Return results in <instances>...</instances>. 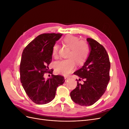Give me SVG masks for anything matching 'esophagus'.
<instances>
[{
	"mask_svg": "<svg viewBox=\"0 0 129 129\" xmlns=\"http://www.w3.org/2000/svg\"><path fill=\"white\" fill-rule=\"evenodd\" d=\"M69 79V77H67V76H64V79H65V80L66 81H67L68 79Z\"/></svg>",
	"mask_w": 129,
	"mask_h": 129,
	"instance_id": "1",
	"label": "esophagus"
}]
</instances>
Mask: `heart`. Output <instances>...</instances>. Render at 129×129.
I'll list each match as a JSON object with an SVG mask.
<instances>
[{"label":"heart","mask_w":129,"mask_h":129,"mask_svg":"<svg viewBox=\"0 0 129 129\" xmlns=\"http://www.w3.org/2000/svg\"><path fill=\"white\" fill-rule=\"evenodd\" d=\"M79 40V38L72 35H68L63 39L64 44L71 48L68 57L72 58L55 62L54 64V68L57 73L67 75L75 67V62L74 59L79 64H83L87 59L90 53L89 46L86 42ZM58 48L57 44H55L53 46L52 53L54 57L57 56Z\"/></svg>","instance_id":"obj_1"}]
</instances>
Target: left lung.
<instances>
[{"label": "left lung", "mask_w": 129, "mask_h": 129, "mask_svg": "<svg viewBox=\"0 0 129 129\" xmlns=\"http://www.w3.org/2000/svg\"><path fill=\"white\" fill-rule=\"evenodd\" d=\"M91 50L82 67L74 72L79 76L76 88L71 92V97L75 103L82 106L94 104L104 94L108 86L110 75V62L104 47L91 38H87ZM82 79L84 83L78 81Z\"/></svg>", "instance_id": "8db88e82"}]
</instances>
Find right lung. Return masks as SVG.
<instances>
[{"mask_svg": "<svg viewBox=\"0 0 129 129\" xmlns=\"http://www.w3.org/2000/svg\"><path fill=\"white\" fill-rule=\"evenodd\" d=\"M61 33H44L31 41L22 52L20 65V81L29 98L37 104H45L55 98L57 87L64 82L62 75H53L48 66L52 60L53 46ZM52 76L45 80L44 74Z\"/></svg>", "mask_w": 129, "mask_h": 129, "instance_id": "right-lung-1", "label": "right lung"}]
</instances>
